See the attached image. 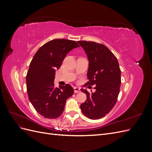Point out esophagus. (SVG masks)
<instances>
[{
  "label": "esophagus",
  "mask_w": 152,
  "mask_h": 152,
  "mask_svg": "<svg viewBox=\"0 0 152 152\" xmlns=\"http://www.w3.org/2000/svg\"><path fill=\"white\" fill-rule=\"evenodd\" d=\"M80 89L79 88V87H74V93H80Z\"/></svg>",
  "instance_id": "esophagus-1"
}]
</instances>
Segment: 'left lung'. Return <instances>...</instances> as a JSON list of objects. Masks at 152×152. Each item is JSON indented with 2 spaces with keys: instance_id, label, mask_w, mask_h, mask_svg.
Wrapping results in <instances>:
<instances>
[{
  "instance_id": "1",
  "label": "left lung",
  "mask_w": 152,
  "mask_h": 152,
  "mask_svg": "<svg viewBox=\"0 0 152 152\" xmlns=\"http://www.w3.org/2000/svg\"><path fill=\"white\" fill-rule=\"evenodd\" d=\"M84 49L89 60L86 86L95 85L94 93L86 89L81 91L87 96L80 104L85 116L99 119L108 114L115 104L120 91L121 71L115 56L105 45L94 42L78 41Z\"/></svg>"
}]
</instances>
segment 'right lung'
Returning <instances> with one entry per match:
<instances>
[{
  "mask_svg": "<svg viewBox=\"0 0 152 152\" xmlns=\"http://www.w3.org/2000/svg\"><path fill=\"white\" fill-rule=\"evenodd\" d=\"M75 41L54 39L41 47L32 59L26 77L28 99L41 115L56 118L62 114L68 98L73 95L68 84L54 86L55 72L60 68L68 52L79 48Z\"/></svg>",
  "mask_w": 152,
  "mask_h": 152,
  "instance_id": "1",
  "label": "right lung"
}]
</instances>
